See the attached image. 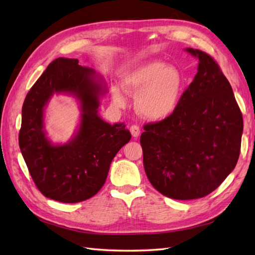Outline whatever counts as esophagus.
<instances>
[{"mask_svg": "<svg viewBox=\"0 0 255 255\" xmlns=\"http://www.w3.org/2000/svg\"><path fill=\"white\" fill-rule=\"evenodd\" d=\"M129 131H131V134L133 137H138L139 134H140V128L138 126H132L131 128H129Z\"/></svg>", "mask_w": 255, "mask_h": 255, "instance_id": "34e87169", "label": "esophagus"}]
</instances>
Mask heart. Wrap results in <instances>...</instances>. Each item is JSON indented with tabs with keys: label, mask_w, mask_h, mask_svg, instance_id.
Instances as JSON below:
<instances>
[{
	"label": "heart",
	"mask_w": 255,
	"mask_h": 255,
	"mask_svg": "<svg viewBox=\"0 0 255 255\" xmlns=\"http://www.w3.org/2000/svg\"><path fill=\"white\" fill-rule=\"evenodd\" d=\"M121 86L127 94L136 95L137 111L148 120H162L177 109L183 88V77L174 66L160 61H149L124 72ZM112 98L119 106L124 104L121 90L113 87Z\"/></svg>",
	"instance_id": "1"
}]
</instances>
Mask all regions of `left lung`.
I'll return each instance as SVG.
<instances>
[{
  "instance_id": "1",
  "label": "left lung",
  "mask_w": 255,
  "mask_h": 255,
  "mask_svg": "<svg viewBox=\"0 0 255 255\" xmlns=\"http://www.w3.org/2000/svg\"><path fill=\"white\" fill-rule=\"evenodd\" d=\"M199 59L197 73L177 109L144 126L143 162L154 188L174 200H194L216 190L240 155L243 119L227 78L211 55L186 48Z\"/></svg>"
}]
</instances>
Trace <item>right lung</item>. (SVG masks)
Returning <instances> with one entry per match:
<instances>
[{
	"mask_svg": "<svg viewBox=\"0 0 255 255\" xmlns=\"http://www.w3.org/2000/svg\"><path fill=\"white\" fill-rule=\"evenodd\" d=\"M107 93L103 77L76 59L58 58L27 94L21 110L18 142L38 190L51 200L77 203L103 188L110 163L131 139L124 123L110 124L98 115ZM53 93L74 95L80 101L81 123L73 138L53 144L44 129V108Z\"/></svg>",
	"mask_w": 255,
	"mask_h": 255,
	"instance_id": "1",
	"label": "right lung"
}]
</instances>
